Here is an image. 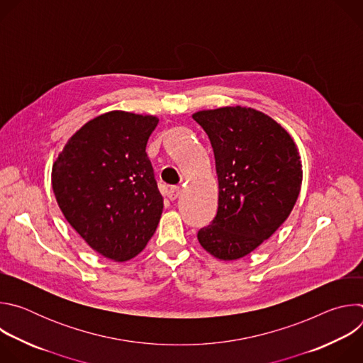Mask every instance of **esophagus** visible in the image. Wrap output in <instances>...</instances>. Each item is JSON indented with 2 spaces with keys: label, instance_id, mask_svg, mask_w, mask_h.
I'll return each mask as SVG.
<instances>
[{
  "label": "esophagus",
  "instance_id": "obj_1",
  "mask_svg": "<svg viewBox=\"0 0 363 363\" xmlns=\"http://www.w3.org/2000/svg\"><path fill=\"white\" fill-rule=\"evenodd\" d=\"M179 194H181V188H179V186H171V188L168 189V198H169L171 201H175V199L179 196Z\"/></svg>",
  "mask_w": 363,
  "mask_h": 363
}]
</instances>
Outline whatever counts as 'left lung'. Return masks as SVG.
<instances>
[{
    "mask_svg": "<svg viewBox=\"0 0 363 363\" xmlns=\"http://www.w3.org/2000/svg\"><path fill=\"white\" fill-rule=\"evenodd\" d=\"M208 135L218 177V210L198 231L199 244L220 260H237L290 216L301 186V162L290 135L251 108L192 115Z\"/></svg>",
    "mask_w": 363,
    "mask_h": 363,
    "instance_id": "left-lung-1",
    "label": "left lung"
}]
</instances>
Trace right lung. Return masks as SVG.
<instances>
[{
	"label": "right lung",
	"mask_w": 363,
	"mask_h": 363,
	"mask_svg": "<svg viewBox=\"0 0 363 363\" xmlns=\"http://www.w3.org/2000/svg\"><path fill=\"white\" fill-rule=\"evenodd\" d=\"M158 122L121 111L100 115L69 139L51 171L66 220L115 262L139 254L161 220L164 199L146 153Z\"/></svg>",
	"instance_id": "obj_1"
}]
</instances>
